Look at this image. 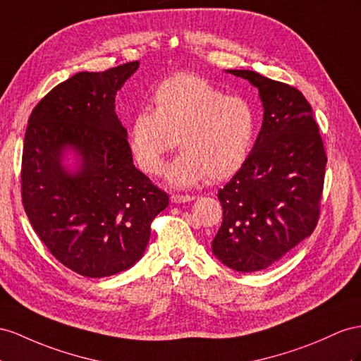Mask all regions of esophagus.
<instances>
[{
    "label": "esophagus",
    "mask_w": 361,
    "mask_h": 361,
    "mask_svg": "<svg viewBox=\"0 0 361 361\" xmlns=\"http://www.w3.org/2000/svg\"><path fill=\"white\" fill-rule=\"evenodd\" d=\"M193 200H195V197H190V195H172L171 197V201L173 202V204H181V202H189Z\"/></svg>",
    "instance_id": "obj_1"
}]
</instances>
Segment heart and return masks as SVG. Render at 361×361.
Segmentation results:
<instances>
[{
	"label": "heart",
	"mask_w": 361,
	"mask_h": 361,
	"mask_svg": "<svg viewBox=\"0 0 361 361\" xmlns=\"http://www.w3.org/2000/svg\"><path fill=\"white\" fill-rule=\"evenodd\" d=\"M152 109L129 120L128 143L138 166L149 175L163 171L175 145L183 154L168 172L173 188H192L207 177L227 180L243 168L256 135V111L250 102L227 96L207 79L177 75L157 85Z\"/></svg>",
	"instance_id": "heart-1"
}]
</instances>
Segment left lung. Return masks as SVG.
Returning a JSON list of instances; mask_svg holds the SVG:
<instances>
[{
	"mask_svg": "<svg viewBox=\"0 0 361 361\" xmlns=\"http://www.w3.org/2000/svg\"><path fill=\"white\" fill-rule=\"evenodd\" d=\"M259 91L261 131L247 161L218 192L223 224L212 253L241 273L281 261L317 226L326 154L299 90L250 70H226Z\"/></svg>",
	"mask_w": 361,
	"mask_h": 361,
	"instance_id": "obj_1",
	"label": "left lung"
}]
</instances>
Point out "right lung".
<instances>
[{
  "label": "right lung",
  "mask_w": 361,
  "mask_h": 361,
  "mask_svg": "<svg viewBox=\"0 0 361 361\" xmlns=\"http://www.w3.org/2000/svg\"><path fill=\"white\" fill-rule=\"evenodd\" d=\"M128 62L80 71L54 87L29 117L21 168L23 204L56 259L87 277H106L140 261L152 219L168 193L133 163L117 91L137 71ZM73 154L75 166L66 155Z\"/></svg>",
  "instance_id": "add662e5"
}]
</instances>
